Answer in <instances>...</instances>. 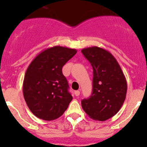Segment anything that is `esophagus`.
Returning a JSON list of instances; mask_svg holds the SVG:
<instances>
[{
  "label": "esophagus",
  "instance_id": "1",
  "mask_svg": "<svg viewBox=\"0 0 147 147\" xmlns=\"http://www.w3.org/2000/svg\"><path fill=\"white\" fill-rule=\"evenodd\" d=\"M74 94L76 96H79L80 94V90H76V91H74Z\"/></svg>",
  "mask_w": 147,
  "mask_h": 147
}]
</instances>
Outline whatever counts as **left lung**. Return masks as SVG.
Masks as SVG:
<instances>
[{
	"label": "left lung",
	"instance_id": "8db88e82",
	"mask_svg": "<svg viewBox=\"0 0 147 147\" xmlns=\"http://www.w3.org/2000/svg\"><path fill=\"white\" fill-rule=\"evenodd\" d=\"M93 70V92L82 100V107L90 119L104 121L119 111L126 98L127 84L120 65L113 54L93 46L82 50Z\"/></svg>",
	"mask_w": 147,
	"mask_h": 147
}]
</instances>
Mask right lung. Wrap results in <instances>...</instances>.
Listing matches in <instances>:
<instances>
[{
    "instance_id": "right-lung-1",
    "label": "right lung",
    "mask_w": 147,
    "mask_h": 147,
    "mask_svg": "<svg viewBox=\"0 0 147 147\" xmlns=\"http://www.w3.org/2000/svg\"><path fill=\"white\" fill-rule=\"evenodd\" d=\"M76 52V49L57 45L42 51L28 65L23 80V96L39 119L54 120L67 110L73 97L62 69Z\"/></svg>"
}]
</instances>
